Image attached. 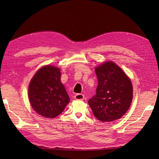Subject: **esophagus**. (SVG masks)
<instances>
[{"label": "esophagus", "mask_w": 159, "mask_h": 159, "mask_svg": "<svg viewBox=\"0 0 159 159\" xmlns=\"http://www.w3.org/2000/svg\"><path fill=\"white\" fill-rule=\"evenodd\" d=\"M74 98H75V99H76V100H84V95L80 94V93L76 94V95L74 96Z\"/></svg>", "instance_id": "obj_1"}]
</instances>
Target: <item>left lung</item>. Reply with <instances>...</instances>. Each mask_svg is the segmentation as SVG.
<instances>
[{"instance_id": "1", "label": "left lung", "mask_w": 159, "mask_h": 159, "mask_svg": "<svg viewBox=\"0 0 159 159\" xmlns=\"http://www.w3.org/2000/svg\"><path fill=\"white\" fill-rule=\"evenodd\" d=\"M98 85L96 94L88 103L95 117L102 122L121 118L129 109L133 99V86L129 77L113 61L95 68Z\"/></svg>"}]
</instances>
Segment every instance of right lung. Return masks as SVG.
Returning a JSON list of instances; mask_svg holds the SVG:
<instances>
[{"mask_svg":"<svg viewBox=\"0 0 159 159\" xmlns=\"http://www.w3.org/2000/svg\"><path fill=\"white\" fill-rule=\"evenodd\" d=\"M60 78V70L48 65L38 70L30 81L28 87L30 103L34 110L43 117H57L70 102Z\"/></svg>","mask_w":159,"mask_h":159,"instance_id":"add662e5","label":"right lung"}]
</instances>
